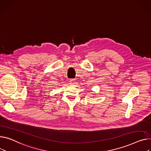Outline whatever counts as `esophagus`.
<instances>
[{
	"label": "esophagus",
	"mask_w": 151,
	"mask_h": 151,
	"mask_svg": "<svg viewBox=\"0 0 151 151\" xmlns=\"http://www.w3.org/2000/svg\"><path fill=\"white\" fill-rule=\"evenodd\" d=\"M75 84V80L74 79H71L70 81V84Z\"/></svg>",
	"instance_id": "1"
}]
</instances>
